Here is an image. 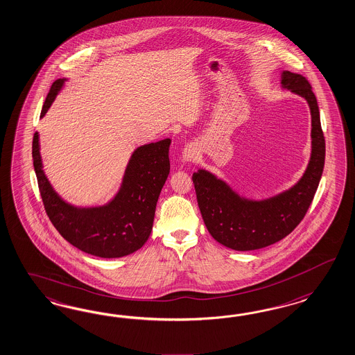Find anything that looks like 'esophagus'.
<instances>
[{
    "label": "esophagus",
    "instance_id": "1",
    "mask_svg": "<svg viewBox=\"0 0 355 355\" xmlns=\"http://www.w3.org/2000/svg\"><path fill=\"white\" fill-rule=\"evenodd\" d=\"M196 155H197V149L194 146H187L182 150V162H193L196 159Z\"/></svg>",
    "mask_w": 355,
    "mask_h": 355
}]
</instances>
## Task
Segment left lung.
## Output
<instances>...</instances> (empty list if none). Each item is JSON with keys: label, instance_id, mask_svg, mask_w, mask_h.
Instances as JSON below:
<instances>
[{"label": "left lung", "instance_id": "left-lung-1", "mask_svg": "<svg viewBox=\"0 0 355 355\" xmlns=\"http://www.w3.org/2000/svg\"><path fill=\"white\" fill-rule=\"evenodd\" d=\"M280 84L283 89L302 97L311 112V153L300 180L272 197L254 200L207 170L200 168L193 173L197 202L207 231L218 243L237 252L262 249L292 232L313 202L324 168V135L310 83L302 75L283 71Z\"/></svg>", "mask_w": 355, "mask_h": 355}]
</instances>
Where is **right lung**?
Masks as SVG:
<instances>
[{
    "mask_svg": "<svg viewBox=\"0 0 355 355\" xmlns=\"http://www.w3.org/2000/svg\"><path fill=\"white\" fill-rule=\"evenodd\" d=\"M66 79L51 85L42 105V118L61 92ZM170 139L139 146L132 153L122 182L112 200L100 206H75L54 191L44 173L39 133L33 135L32 158L41 198L53 225L62 237L84 253L121 258L139 250L149 239L155 207L170 173Z\"/></svg>",
    "mask_w": 355,
    "mask_h": 355,
    "instance_id": "right-lung-1",
    "label": "right lung"
}]
</instances>
